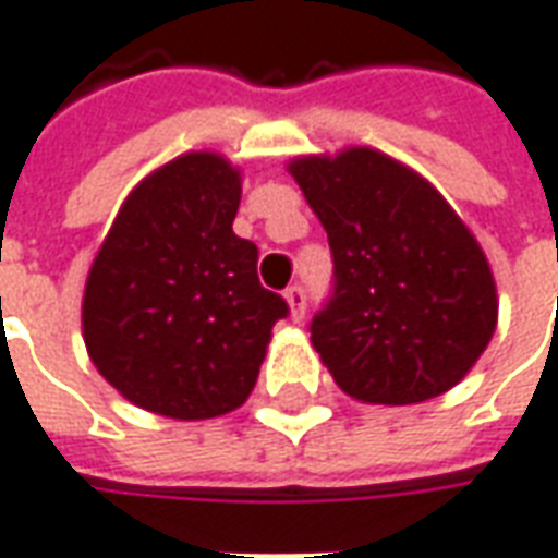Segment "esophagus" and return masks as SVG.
<instances>
[{
  "label": "esophagus",
  "instance_id": "34e87169",
  "mask_svg": "<svg viewBox=\"0 0 558 558\" xmlns=\"http://www.w3.org/2000/svg\"><path fill=\"white\" fill-rule=\"evenodd\" d=\"M286 301H288V310H291V318H294V322H301L303 313H306V294H303V288L301 286L288 288Z\"/></svg>",
  "mask_w": 558,
  "mask_h": 558
}]
</instances>
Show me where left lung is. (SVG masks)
<instances>
[{
	"label": "left lung",
	"mask_w": 558,
	"mask_h": 558,
	"mask_svg": "<svg viewBox=\"0 0 558 558\" xmlns=\"http://www.w3.org/2000/svg\"><path fill=\"white\" fill-rule=\"evenodd\" d=\"M288 172L328 233L333 298L313 345L361 403H422L459 386L498 325L486 252L425 175L367 145Z\"/></svg>",
	"instance_id": "obj_1"
}]
</instances>
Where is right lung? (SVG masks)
<instances>
[{
  "label": "right lung",
  "instance_id": "add662e5",
  "mask_svg": "<svg viewBox=\"0 0 558 558\" xmlns=\"http://www.w3.org/2000/svg\"><path fill=\"white\" fill-rule=\"evenodd\" d=\"M242 172L187 151L142 179L96 252L81 337L111 389L167 418L245 403L288 303L257 282L255 242L233 233Z\"/></svg>",
  "mask_w": 558,
  "mask_h": 558
}]
</instances>
